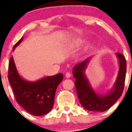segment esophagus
<instances>
[{
	"label": "esophagus",
	"mask_w": 132,
	"mask_h": 132,
	"mask_svg": "<svg viewBox=\"0 0 132 132\" xmlns=\"http://www.w3.org/2000/svg\"><path fill=\"white\" fill-rule=\"evenodd\" d=\"M65 77H67V78H70V77H71V74H70V73H68V72H67L65 74Z\"/></svg>",
	"instance_id": "34e87169"
}]
</instances>
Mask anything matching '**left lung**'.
I'll use <instances>...</instances> for the list:
<instances>
[{
  "instance_id": "8db88e82",
  "label": "left lung",
  "mask_w": 132,
  "mask_h": 132,
  "mask_svg": "<svg viewBox=\"0 0 132 132\" xmlns=\"http://www.w3.org/2000/svg\"><path fill=\"white\" fill-rule=\"evenodd\" d=\"M119 64V70L117 79L112 88L106 94L97 93L92 87L85 75L86 68L93 56L76 64L73 68L76 89L80 104L83 108L89 111L104 112L109 109L121 96L124 86L126 74V62L124 56L116 53Z\"/></svg>"
}]
</instances>
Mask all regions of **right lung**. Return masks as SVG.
<instances>
[{"label": "right lung", "instance_id": "right-lung-1", "mask_svg": "<svg viewBox=\"0 0 132 132\" xmlns=\"http://www.w3.org/2000/svg\"><path fill=\"white\" fill-rule=\"evenodd\" d=\"M23 39L22 37L14 45L12 51ZM8 77L19 105L30 114L41 116L48 113L53 108L56 91L64 75L59 73L36 81L26 80L19 75L12 56L9 62Z\"/></svg>", "mask_w": 132, "mask_h": 132}]
</instances>
